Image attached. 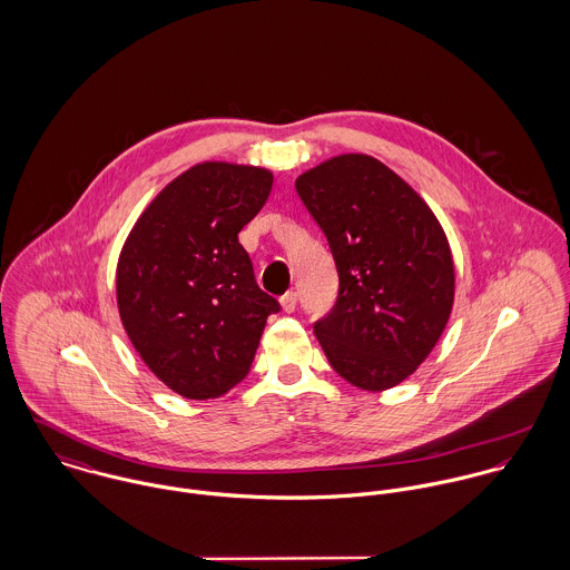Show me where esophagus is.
<instances>
[{
  "mask_svg": "<svg viewBox=\"0 0 570 570\" xmlns=\"http://www.w3.org/2000/svg\"><path fill=\"white\" fill-rule=\"evenodd\" d=\"M296 305H298V294H296V292H287V294L281 296V307H283V312L292 314V312L296 309Z\"/></svg>",
  "mask_w": 570,
  "mask_h": 570,
  "instance_id": "obj_1",
  "label": "esophagus"
}]
</instances>
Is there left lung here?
Here are the masks:
<instances>
[{"instance_id":"8db88e82","label":"left lung","mask_w":570,"mask_h":570,"mask_svg":"<svg viewBox=\"0 0 570 570\" xmlns=\"http://www.w3.org/2000/svg\"><path fill=\"white\" fill-rule=\"evenodd\" d=\"M331 247L340 289L314 323L333 371L364 391L404 382L454 303V263L428 204L386 164L346 154L296 179Z\"/></svg>"}]
</instances>
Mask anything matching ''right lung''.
I'll return each instance as SVG.
<instances>
[{
	"label": "right lung",
	"instance_id": "add662e5",
	"mask_svg": "<svg viewBox=\"0 0 570 570\" xmlns=\"http://www.w3.org/2000/svg\"><path fill=\"white\" fill-rule=\"evenodd\" d=\"M258 166L204 163L175 177L122 245L116 296L142 362L186 400L228 393L249 371L276 298L239 244L272 190Z\"/></svg>",
	"mask_w": 570,
	"mask_h": 570
}]
</instances>
